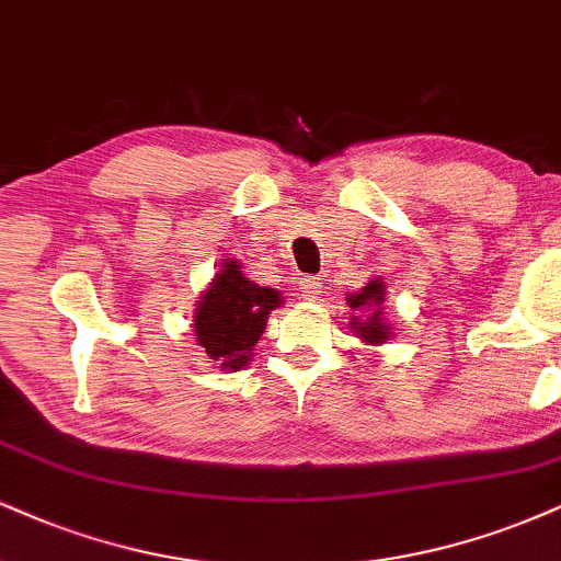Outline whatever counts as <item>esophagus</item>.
I'll use <instances>...</instances> for the list:
<instances>
[{
	"instance_id": "34e87169",
	"label": "esophagus",
	"mask_w": 561,
	"mask_h": 561,
	"mask_svg": "<svg viewBox=\"0 0 561 561\" xmlns=\"http://www.w3.org/2000/svg\"><path fill=\"white\" fill-rule=\"evenodd\" d=\"M322 296V286L320 280L314 278V275H307V278H301V299H320Z\"/></svg>"
}]
</instances>
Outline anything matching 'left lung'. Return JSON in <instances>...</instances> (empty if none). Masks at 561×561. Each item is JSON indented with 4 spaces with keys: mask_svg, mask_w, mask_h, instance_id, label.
Listing matches in <instances>:
<instances>
[{
    "mask_svg": "<svg viewBox=\"0 0 561 561\" xmlns=\"http://www.w3.org/2000/svg\"><path fill=\"white\" fill-rule=\"evenodd\" d=\"M385 280L379 275L366 283L364 288H358V291L345 294V304L356 312L351 314V330L366 345H382L396 335L392 333L396 328L385 317Z\"/></svg>",
    "mask_w": 561,
    "mask_h": 561,
    "instance_id": "left-lung-1",
    "label": "left lung"
}]
</instances>
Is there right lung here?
I'll list each match as a JSON object with an SVG mask.
<instances>
[{
    "instance_id": "1",
    "label": "right lung",
    "mask_w": 561,
    "mask_h": 561,
    "mask_svg": "<svg viewBox=\"0 0 561 561\" xmlns=\"http://www.w3.org/2000/svg\"><path fill=\"white\" fill-rule=\"evenodd\" d=\"M195 307L192 335L199 348L220 369L239 371L252 362L267 317L273 309L283 307V296L275 288L249 280L244 265L226 257Z\"/></svg>"
}]
</instances>
